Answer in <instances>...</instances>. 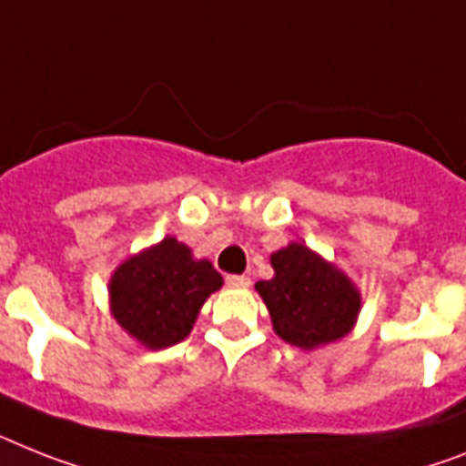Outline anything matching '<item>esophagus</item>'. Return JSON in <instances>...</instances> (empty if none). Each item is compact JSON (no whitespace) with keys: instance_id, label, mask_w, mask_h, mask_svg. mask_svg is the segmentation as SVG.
I'll return each instance as SVG.
<instances>
[{"instance_id":"34e87169","label":"esophagus","mask_w":466,"mask_h":466,"mask_svg":"<svg viewBox=\"0 0 466 466\" xmlns=\"http://www.w3.org/2000/svg\"><path fill=\"white\" fill-rule=\"evenodd\" d=\"M249 276H226V286L228 288H249Z\"/></svg>"}]
</instances>
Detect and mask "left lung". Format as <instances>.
<instances>
[{
  "instance_id": "obj_1",
  "label": "left lung",
  "mask_w": 466,
  "mask_h": 466,
  "mask_svg": "<svg viewBox=\"0 0 466 466\" xmlns=\"http://www.w3.org/2000/svg\"><path fill=\"white\" fill-rule=\"evenodd\" d=\"M271 267L274 279L255 283V290L280 340L309 352L355 329L362 293L343 268L298 240L271 252Z\"/></svg>"
}]
</instances>
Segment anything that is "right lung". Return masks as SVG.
Instances as JSON below:
<instances>
[{
	"label": "right lung",
	"mask_w": 466,
	"mask_h": 466,
	"mask_svg": "<svg viewBox=\"0 0 466 466\" xmlns=\"http://www.w3.org/2000/svg\"><path fill=\"white\" fill-rule=\"evenodd\" d=\"M224 279L209 259L167 236L121 261L109 279V311L133 340L164 350L190 336L198 314Z\"/></svg>",
	"instance_id": "add662e5"
}]
</instances>
